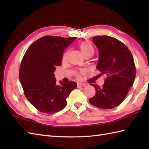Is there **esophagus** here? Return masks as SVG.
<instances>
[{
    "label": "esophagus",
    "mask_w": 149,
    "mask_h": 149,
    "mask_svg": "<svg viewBox=\"0 0 149 149\" xmlns=\"http://www.w3.org/2000/svg\"><path fill=\"white\" fill-rule=\"evenodd\" d=\"M86 84H84V83H77V86L78 88H81V87H84L86 86Z\"/></svg>",
    "instance_id": "34e87169"
}]
</instances>
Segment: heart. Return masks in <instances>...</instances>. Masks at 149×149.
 Listing matches in <instances>:
<instances>
[{
  "mask_svg": "<svg viewBox=\"0 0 149 149\" xmlns=\"http://www.w3.org/2000/svg\"><path fill=\"white\" fill-rule=\"evenodd\" d=\"M79 49L81 50V52H82V54L84 56L87 54H90V53H92L93 54L94 52V48L93 45H91V44L88 42H86V41H83V42H82L79 43ZM67 54H68V52L66 51L65 52H64V54H63L62 56V59L63 61H65V60L66 59V57H67ZM84 72V70H81L80 73L81 74H83ZM77 76L79 77H80V75L79 74H77Z\"/></svg>",
  "mask_w": 149,
  "mask_h": 149,
  "instance_id": "1",
  "label": "heart"
}]
</instances>
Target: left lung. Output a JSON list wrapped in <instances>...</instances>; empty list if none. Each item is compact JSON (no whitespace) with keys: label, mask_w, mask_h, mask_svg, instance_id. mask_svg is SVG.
Here are the masks:
<instances>
[{"label":"left lung","mask_w":149,"mask_h":149,"mask_svg":"<svg viewBox=\"0 0 149 149\" xmlns=\"http://www.w3.org/2000/svg\"><path fill=\"white\" fill-rule=\"evenodd\" d=\"M93 42L99 53L97 68L107 77L102 87L90 84L96 93L89 101L99 108L112 109L123 102L134 83L136 70L133 57L124 43L113 37L97 36Z\"/></svg>","instance_id":"obj_1"}]
</instances>
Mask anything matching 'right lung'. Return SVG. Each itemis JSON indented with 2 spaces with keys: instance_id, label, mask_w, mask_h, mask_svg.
Returning a JSON list of instances; mask_svg holds the SVG:
<instances>
[{
  "instance_id": "right-lung-1",
  "label": "right lung",
  "mask_w": 149,
  "mask_h": 149,
  "mask_svg": "<svg viewBox=\"0 0 149 149\" xmlns=\"http://www.w3.org/2000/svg\"><path fill=\"white\" fill-rule=\"evenodd\" d=\"M76 39L45 36L31 44L22 58L19 79L27 100L40 112L52 114L66 105V98L77 83L60 81L56 84L54 72L61 65L64 50Z\"/></svg>"
}]
</instances>
